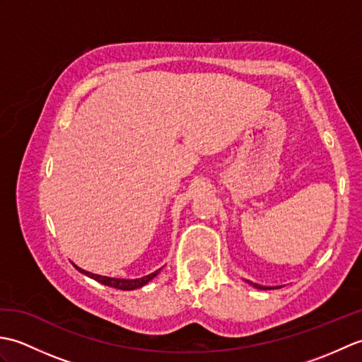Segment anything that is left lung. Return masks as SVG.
I'll return each mask as SVG.
<instances>
[{
  "mask_svg": "<svg viewBox=\"0 0 362 362\" xmlns=\"http://www.w3.org/2000/svg\"><path fill=\"white\" fill-rule=\"evenodd\" d=\"M247 283L253 284V288H257V289H275L274 286H261V284H257V283H252V281H249V280H247ZM276 288H280V286H276Z\"/></svg>",
  "mask_w": 362,
  "mask_h": 362,
  "instance_id": "left-lung-1",
  "label": "left lung"
}]
</instances>
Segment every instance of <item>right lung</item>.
Instances as JSON below:
<instances>
[{
	"instance_id": "1",
	"label": "right lung",
	"mask_w": 362,
	"mask_h": 362,
	"mask_svg": "<svg viewBox=\"0 0 362 362\" xmlns=\"http://www.w3.org/2000/svg\"><path fill=\"white\" fill-rule=\"evenodd\" d=\"M73 266H74L76 269H78L79 272H82L83 275L90 276V279H93V280H96V281H99V283H103V284H105V286L117 288V289H122V291H134V289H138V288L144 286L146 283H149V281L153 279V276H157L158 272L161 271V267H160V269H157L156 272H152V274H149V275H144V276H141V279L127 280V279H112V276H103V275H98V274H91V272L83 271V269L78 267L76 264H73Z\"/></svg>"
}]
</instances>
